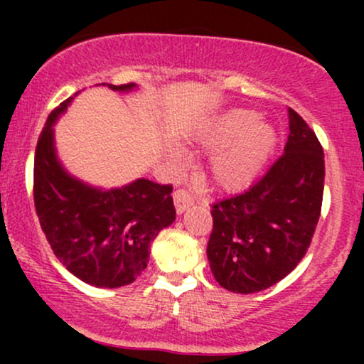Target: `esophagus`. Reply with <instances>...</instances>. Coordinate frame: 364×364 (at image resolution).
<instances>
[{
  "label": "esophagus",
  "instance_id": "34e87169",
  "mask_svg": "<svg viewBox=\"0 0 364 364\" xmlns=\"http://www.w3.org/2000/svg\"><path fill=\"white\" fill-rule=\"evenodd\" d=\"M173 198H174V207H176L178 214H183L188 207L193 205V198H191V195L188 193L186 190H176L174 191Z\"/></svg>",
  "mask_w": 364,
  "mask_h": 364
}]
</instances>
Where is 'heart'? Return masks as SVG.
<instances>
[{
  "instance_id": "obj_1",
  "label": "heart",
  "mask_w": 364,
  "mask_h": 364,
  "mask_svg": "<svg viewBox=\"0 0 364 364\" xmlns=\"http://www.w3.org/2000/svg\"><path fill=\"white\" fill-rule=\"evenodd\" d=\"M195 144L215 152L208 162L210 183L223 191L248 188L272 157L277 132L252 109H229L214 116L195 133Z\"/></svg>"
}]
</instances>
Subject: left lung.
Returning a JSON list of instances; mask_svg holds the SVG:
<instances>
[{
    "mask_svg": "<svg viewBox=\"0 0 364 364\" xmlns=\"http://www.w3.org/2000/svg\"><path fill=\"white\" fill-rule=\"evenodd\" d=\"M284 154L245 193L212 205L207 258L215 281L252 294L294 270L311 243L323 198V149L289 107Z\"/></svg>",
    "mask_w": 364,
    "mask_h": 364,
    "instance_id": "8db88e82",
    "label": "left lung"
}]
</instances>
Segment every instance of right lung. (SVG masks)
I'll list each match as a JSON object with an SVG mask.
<instances>
[{
	"mask_svg": "<svg viewBox=\"0 0 364 364\" xmlns=\"http://www.w3.org/2000/svg\"><path fill=\"white\" fill-rule=\"evenodd\" d=\"M107 87L118 92L136 89L135 83ZM72 101L66 99L48 116L37 141V217L54 255L75 277L95 287L128 286L147 269L156 236L176 219L173 186L139 178L106 190L72 176L58 159L53 128Z\"/></svg>",
	"mask_w": 364,
	"mask_h": 364,
	"instance_id": "add662e5",
	"label": "right lung"
}]
</instances>
